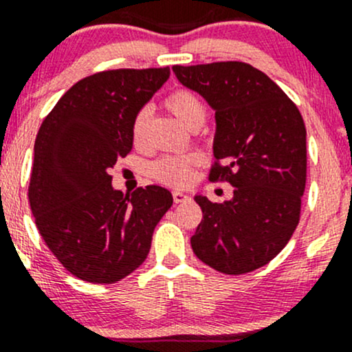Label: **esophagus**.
<instances>
[{"label":"esophagus","mask_w":352,"mask_h":352,"mask_svg":"<svg viewBox=\"0 0 352 352\" xmlns=\"http://www.w3.org/2000/svg\"><path fill=\"white\" fill-rule=\"evenodd\" d=\"M173 198H175V203H184L186 199H190V195L184 191H179V190H175L173 191Z\"/></svg>","instance_id":"1"}]
</instances>
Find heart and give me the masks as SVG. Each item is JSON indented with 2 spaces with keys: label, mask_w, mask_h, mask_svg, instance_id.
<instances>
[{
  "label": "heart",
  "mask_w": 352,
  "mask_h": 352,
  "mask_svg": "<svg viewBox=\"0 0 352 352\" xmlns=\"http://www.w3.org/2000/svg\"><path fill=\"white\" fill-rule=\"evenodd\" d=\"M166 107L176 117L181 126L188 127L195 124H203L206 117V105L191 90H176L166 99ZM147 124H149V109H141L132 120V139L135 144H142L146 138ZM198 157L192 154L186 156H164L153 164V175L156 179L173 186H183L191 179L192 166Z\"/></svg>",
  "instance_id": "obj_1"
}]
</instances>
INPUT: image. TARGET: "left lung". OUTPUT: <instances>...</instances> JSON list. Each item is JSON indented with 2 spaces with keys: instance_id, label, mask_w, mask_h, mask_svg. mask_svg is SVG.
I'll return each mask as SVG.
<instances>
[{
  "instance_id": "left-lung-1",
  "label": "left lung",
  "mask_w": 352,
  "mask_h": 352,
  "mask_svg": "<svg viewBox=\"0 0 352 352\" xmlns=\"http://www.w3.org/2000/svg\"><path fill=\"white\" fill-rule=\"evenodd\" d=\"M179 84L214 111L211 179L226 175L233 198L196 195L203 220L191 236L201 262L228 275L267 265L297 228L307 176L304 120L263 72L243 62L173 67Z\"/></svg>"
}]
</instances>
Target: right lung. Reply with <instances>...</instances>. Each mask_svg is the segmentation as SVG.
<instances>
[{"label":"right lung","instance_id":"1","mask_svg":"<svg viewBox=\"0 0 352 352\" xmlns=\"http://www.w3.org/2000/svg\"><path fill=\"white\" fill-rule=\"evenodd\" d=\"M169 78L164 69H120L82 78L56 102L35 141L28 198L40 235L75 277L114 283L146 260L173 205L166 188L124 198L109 169L132 149V120Z\"/></svg>","mask_w":352,"mask_h":352}]
</instances>
